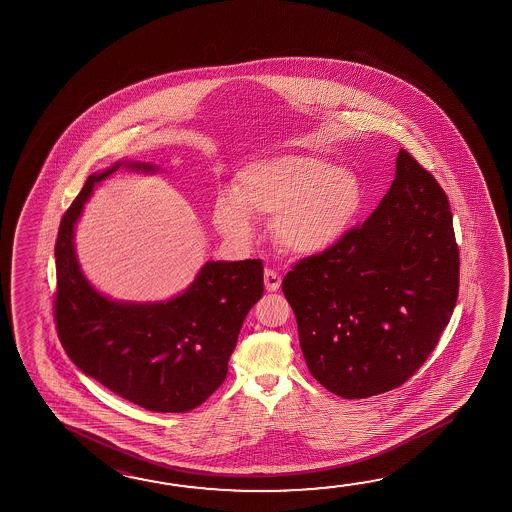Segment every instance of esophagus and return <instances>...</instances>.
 <instances>
[{
	"label": "esophagus",
	"instance_id": "obj_1",
	"mask_svg": "<svg viewBox=\"0 0 512 512\" xmlns=\"http://www.w3.org/2000/svg\"><path fill=\"white\" fill-rule=\"evenodd\" d=\"M264 285H266L269 293H275L282 285V278L278 277V273H275L273 269H266L264 271Z\"/></svg>",
	"mask_w": 512,
	"mask_h": 512
}]
</instances>
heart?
<instances>
[{
  "instance_id": "obj_1",
  "label": "heart",
  "mask_w": 512,
  "mask_h": 512,
  "mask_svg": "<svg viewBox=\"0 0 512 512\" xmlns=\"http://www.w3.org/2000/svg\"><path fill=\"white\" fill-rule=\"evenodd\" d=\"M234 193L218 196L212 219L237 239L253 234L252 219L271 218V235L282 252L316 257L352 232L364 207L361 178L330 160L282 153L253 160L235 176Z\"/></svg>"
}]
</instances>
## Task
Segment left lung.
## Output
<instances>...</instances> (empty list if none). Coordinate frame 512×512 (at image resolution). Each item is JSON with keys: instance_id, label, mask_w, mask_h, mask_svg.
I'll use <instances>...</instances> for the list:
<instances>
[{"instance_id": "1", "label": "left lung", "mask_w": 512, "mask_h": 512, "mask_svg": "<svg viewBox=\"0 0 512 512\" xmlns=\"http://www.w3.org/2000/svg\"><path fill=\"white\" fill-rule=\"evenodd\" d=\"M310 375L348 400L402 386L436 348L459 291L448 198L398 151L378 209L336 248L285 275Z\"/></svg>"}]
</instances>
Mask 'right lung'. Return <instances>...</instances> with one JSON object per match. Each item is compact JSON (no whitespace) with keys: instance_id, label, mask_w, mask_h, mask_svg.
<instances>
[{"instance_id":"1","label":"right lung","mask_w":512,"mask_h":512,"mask_svg":"<svg viewBox=\"0 0 512 512\" xmlns=\"http://www.w3.org/2000/svg\"><path fill=\"white\" fill-rule=\"evenodd\" d=\"M119 171L160 166L123 159L89 175L60 221L55 319L60 343L87 377L153 412H189L227 378L244 318L264 293L262 260H209L182 293L160 302L112 300L85 277L76 223L94 187Z\"/></svg>"}]
</instances>
